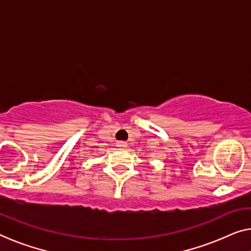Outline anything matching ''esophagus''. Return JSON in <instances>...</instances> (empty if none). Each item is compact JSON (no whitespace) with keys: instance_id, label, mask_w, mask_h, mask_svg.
<instances>
[{"instance_id":"obj_1","label":"esophagus","mask_w":251,"mask_h":251,"mask_svg":"<svg viewBox=\"0 0 251 251\" xmlns=\"http://www.w3.org/2000/svg\"><path fill=\"white\" fill-rule=\"evenodd\" d=\"M117 147L119 149H126L127 143H126V142H124V141H119V142H117Z\"/></svg>"}]
</instances>
